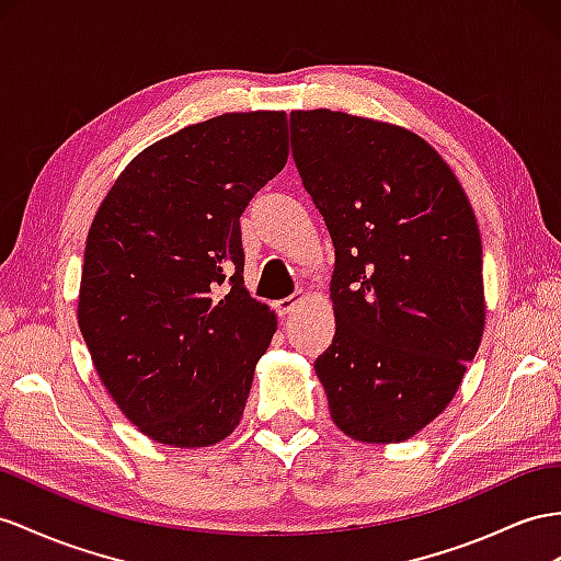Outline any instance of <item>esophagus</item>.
Returning <instances> with one entry per match:
<instances>
[{
  "instance_id": "1",
  "label": "esophagus",
  "mask_w": 561,
  "mask_h": 561,
  "mask_svg": "<svg viewBox=\"0 0 561 561\" xmlns=\"http://www.w3.org/2000/svg\"><path fill=\"white\" fill-rule=\"evenodd\" d=\"M304 300H306V291L300 289V291H296V294H291V296H286V298L277 300L275 308H277L279 314H291V312L298 310V306L304 304Z\"/></svg>"
}]
</instances>
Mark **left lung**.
Returning a JSON list of instances; mask_svg holds the SVG:
<instances>
[{
  "label": "left lung",
  "instance_id": "obj_1",
  "mask_svg": "<svg viewBox=\"0 0 561 561\" xmlns=\"http://www.w3.org/2000/svg\"><path fill=\"white\" fill-rule=\"evenodd\" d=\"M291 151L336 253V334L314 360L329 414L353 440H408L448 408L483 336L469 198L400 125L294 111Z\"/></svg>",
  "mask_w": 561,
  "mask_h": 561
}]
</instances>
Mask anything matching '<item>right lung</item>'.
<instances>
[{"label": "right lung", "mask_w": 561, "mask_h": 561, "mask_svg": "<svg viewBox=\"0 0 561 561\" xmlns=\"http://www.w3.org/2000/svg\"><path fill=\"white\" fill-rule=\"evenodd\" d=\"M284 111L222 113L137 153L84 247L78 324L121 412L172 448L239 426L277 318L243 286L239 218L286 165Z\"/></svg>", "instance_id": "add662e5"}]
</instances>
